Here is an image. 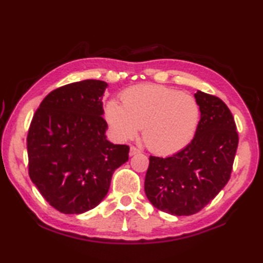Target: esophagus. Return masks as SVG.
I'll return each mask as SVG.
<instances>
[{
  "label": "esophagus",
  "instance_id": "esophagus-1",
  "mask_svg": "<svg viewBox=\"0 0 263 263\" xmlns=\"http://www.w3.org/2000/svg\"><path fill=\"white\" fill-rule=\"evenodd\" d=\"M128 154H130V156H135V155H138V154H140V150H139L138 148H136V147H131L130 148V153H128Z\"/></svg>",
  "mask_w": 263,
  "mask_h": 263
}]
</instances>
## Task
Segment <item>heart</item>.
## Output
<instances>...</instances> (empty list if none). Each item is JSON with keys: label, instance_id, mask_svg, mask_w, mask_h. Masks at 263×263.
<instances>
[{"label": "heart", "instance_id": "1", "mask_svg": "<svg viewBox=\"0 0 263 263\" xmlns=\"http://www.w3.org/2000/svg\"><path fill=\"white\" fill-rule=\"evenodd\" d=\"M104 113L119 140H130L142 126L144 143L159 155L185 148L194 138L200 122V107L192 96L157 85L126 89L122 93V105L110 99Z\"/></svg>", "mask_w": 263, "mask_h": 263}]
</instances>
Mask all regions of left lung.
I'll return each instance as SVG.
<instances>
[{
	"label": "left lung",
	"mask_w": 263,
	"mask_h": 263,
	"mask_svg": "<svg viewBox=\"0 0 263 263\" xmlns=\"http://www.w3.org/2000/svg\"><path fill=\"white\" fill-rule=\"evenodd\" d=\"M200 122L193 140L166 158L150 156L144 192L156 208L190 216L208 204L227 184L238 146L230 108L216 96L198 90Z\"/></svg>",
	"instance_id": "8db88e82"
}]
</instances>
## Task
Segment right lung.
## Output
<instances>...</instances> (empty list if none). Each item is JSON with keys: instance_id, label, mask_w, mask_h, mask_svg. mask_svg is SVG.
<instances>
[{"instance_id": "add662e5", "label": "right lung", "mask_w": 263, "mask_h": 263, "mask_svg": "<svg viewBox=\"0 0 263 263\" xmlns=\"http://www.w3.org/2000/svg\"><path fill=\"white\" fill-rule=\"evenodd\" d=\"M107 83L82 80L44 98L28 131L29 176L53 208L79 215L102 202L116 168L128 160L125 144L107 140L103 96Z\"/></svg>"}]
</instances>
